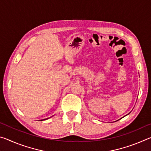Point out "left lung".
<instances>
[{
    "label": "left lung",
    "instance_id": "1",
    "mask_svg": "<svg viewBox=\"0 0 151 151\" xmlns=\"http://www.w3.org/2000/svg\"><path fill=\"white\" fill-rule=\"evenodd\" d=\"M129 113H130V112H129Z\"/></svg>",
    "mask_w": 151,
    "mask_h": 151
}]
</instances>
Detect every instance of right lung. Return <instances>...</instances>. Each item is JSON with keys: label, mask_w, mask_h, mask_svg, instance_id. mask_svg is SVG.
Segmentation results:
<instances>
[{"label": "right lung", "mask_w": 151, "mask_h": 151, "mask_svg": "<svg viewBox=\"0 0 151 151\" xmlns=\"http://www.w3.org/2000/svg\"><path fill=\"white\" fill-rule=\"evenodd\" d=\"M52 117V116H51ZM48 118H47V119H42V120H40V121H45V120H47V119H48Z\"/></svg>", "instance_id": "add662e5"}]
</instances>
